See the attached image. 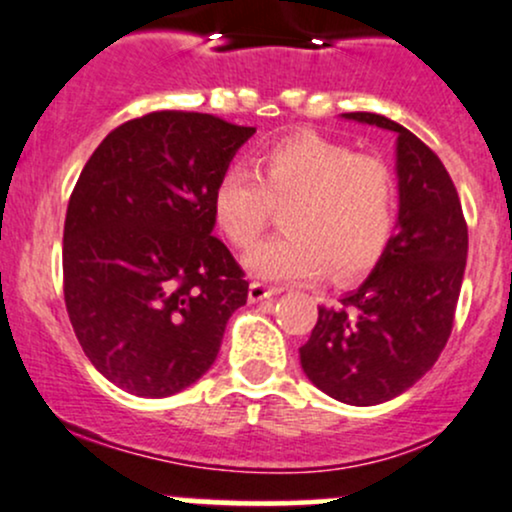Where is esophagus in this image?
I'll use <instances>...</instances> for the list:
<instances>
[{"mask_svg": "<svg viewBox=\"0 0 512 512\" xmlns=\"http://www.w3.org/2000/svg\"><path fill=\"white\" fill-rule=\"evenodd\" d=\"M276 293H279L276 286H267V284H262V281H252L250 289H248V298H250V303H260V301H264V298L276 296Z\"/></svg>", "mask_w": 512, "mask_h": 512, "instance_id": "34e87169", "label": "esophagus"}]
</instances>
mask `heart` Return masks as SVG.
I'll use <instances>...</instances> for the list:
<instances>
[{
    "label": "heart",
    "instance_id": "1",
    "mask_svg": "<svg viewBox=\"0 0 512 512\" xmlns=\"http://www.w3.org/2000/svg\"><path fill=\"white\" fill-rule=\"evenodd\" d=\"M286 233L245 255V269L267 281L334 279L366 272L395 223V178L387 163L354 154L313 132L269 144L255 168H228L216 180L211 211L223 236L248 248L284 207Z\"/></svg>",
    "mask_w": 512,
    "mask_h": 512
}]
</instances>
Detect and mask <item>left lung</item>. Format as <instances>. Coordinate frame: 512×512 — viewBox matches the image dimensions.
Wrapping results in <instances>:
<instances>
[{
    "instance_id": "8db88e82",
    "label": "left lung",
    "mask_w": 512,
    "mask_h": 512,
    "mask_svg": "<svg viewBox=\"0 0 512 512\" xmlns=\"http://www.w3.org/2000/svg\"><path fill=\"white\" fill-rule=\"evenodd\" d=\"M344 120L395 132V236L361 286L317 308L301 346L303 373L351 407L395 399L424 378L448 344L467 264V223L440 158L407 127L375 113Z\"/></svg>"
}]
</instances>
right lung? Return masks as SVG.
<instances>
[{
	"instance_id": "obj_1",
	"label": "right lung",
	"mask_w": 512,
	"mask_h": 512,
	"mask_svg": "<svg viewBox=\"0 0 512 512\" xmlns=\"http://www.w3.org/2000/svg\"><path fill=\"white\" fill-rule=\"evenodd\" d=\"M255 127L161 110L120 125L64 219V303L88 361L137 397H170L216 361L248 281L214 238L211 195Z\"/></svg>"
}]
</instances>
